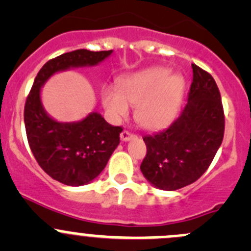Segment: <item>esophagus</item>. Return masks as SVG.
I'll use <instances>...</instances> for the list:
<instances>
[{"mask_svg":"<svg viewBox=\"0 0 251 251\" xmlns=\"http://www.w3.org/2000/svg\"><path fill=\"white\" fill-rule=\"evenodd\" d=\"M133 138H135V135H132V133L128 132V131H123V132L120 133V140L123 142H128L133 140Z\"/></svg>","mask_w":251,"mask_h":251,"instance_id":"1","label":"esophagus"}]
</instances>
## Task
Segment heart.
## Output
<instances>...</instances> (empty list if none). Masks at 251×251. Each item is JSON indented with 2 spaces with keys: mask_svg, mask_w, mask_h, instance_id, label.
Segmentation results:
<instances>
[{
  "mask_svg": "<svg viewBox=\"0 0 251 251\" xmlns=\"http://www.w3.org/2000/svg\"><path fill=\"white\" fill-rule=\"evenodd\" d=\"M184 95V78L166 68H151L121 78L118 87L105 86L102 105L113 120L128 115L136 107L137 123L147 130H158L173 121Z\"/></svg>",
  "mask_w": 251,
  "mask_h": 251,
  "instance_id": "1",
  "label": "heart"
}]
</instances>
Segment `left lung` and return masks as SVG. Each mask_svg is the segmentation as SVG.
<instances>
[{"label":"left lung","instance_id":"obj_1","mask_svg":"<svg viewBox=\"0 0 251 251\" xmlns=\"http://www.w3.org/2000/svg\"><path fill=\"white\" fill-rule=\"evenodd\" d=\"M188 103L165 130L144 136L147 155L141 171L163 191H176L196 182L211 164L224 140L221 96L209 73L196 64Z\"/></svg>","mask_w":251,"mask_h":251}]
</instances>
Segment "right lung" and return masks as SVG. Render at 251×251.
Wrapping results in <instances>:
<instances>
[{
    "mask_svg": "<svg viewBox=\"0 0 251 251\" xmlns=\"http://www.w3.org/2000/svg\"><path fill=\"white\" fill-rule=\"evenodd\" d=\"M111 54L113 50H76L48 60L26 98L24 123L30 149L42 170L67 186H83L100 176L120 143L123 128L108 124L97 111L73 123L55 120L42 104V87L54 74L96 67Z\"/></svg>",
    "mask_w": 251,
    "mask_h": 251,
    "instance_id": "add662e5",
    "label": "right lung"
}]
</instances>
